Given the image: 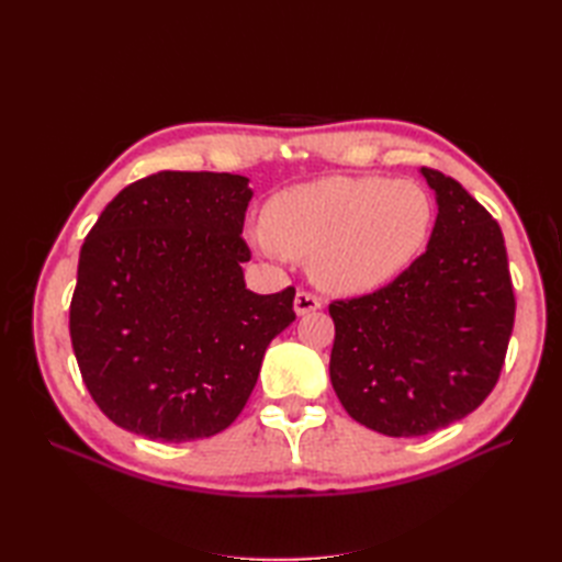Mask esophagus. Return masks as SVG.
I'll return each mask as SVG.
<instances>
[{
    "mask_svg": "<svg viewBox=\"0 0 562 562\" xmlns=\"http://www.w3.org/2000/svg\"><path fill=\"white\" fill-rule=\"evenodd\" d=\"M293 304H295L297 316H304V314H312V312L321 310V297H316V295L310 293V291H297Z\"/></svg>",
    "mask_w": 562,
    "mask_h": 562,
    "instance_id": "1",
    "label": "esophagus"
}]
</instances>
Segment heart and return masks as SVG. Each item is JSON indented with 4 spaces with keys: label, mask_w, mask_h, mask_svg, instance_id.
Returning <instances> with one entry per match:
<instances>
[{
    "label": "heart",
    "mask_w": 562,
    "mask_h": 562,
    "mask_svg": "<svg viewBox=\"0 0 562 562\" xmlns=\"http://www.w3.org/2000/svg\"><path fill=\"white\" fill-rule=\"evenodd\" d=\"M436 199L419 180L323 178L271 196L262 244L310 258L318 285L342 295L382 288L431 239Z\"/></svg>",
    "instance_id": "heart-1"
}]
</instances>
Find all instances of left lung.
Masks as SVG:
<instances>
[{
    "instance_id": "8db88e82",
    "label": "left lung",
    "mask_w": 562,
    "mask_h": 562,
    "mask_svg": "<svg viewBox=\"0 0 562 562\" xmlns=\"http://www.w3.org/2000/svg\"><path fill=\"white\" fill-rule=\"evenodd\" d=\"M438 215L427 250L375 293L330 302V382L384 436H427L495 389L516 297L497 220L457 180L422 168Z\"/></svg>"
}]
</instances>
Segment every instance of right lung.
<instances>
[{
	"label": "right lung",
	"instance_id": "obj_1",
	"mask_svg": "<svg viewBox=\"0 0 562 562\" xmlns=\"http://www.w3.org/2000/svg\"><path fill=\"white\" fill-rule=\"evenodd\" d=\"M248 178L161 171L119 192L87 234L70 302L81 380L116 427L182 443L239 417L295 288L255 295L241 265Z\"/></svg>",
	"mask_w": 562,
	"mask_h": 562
}]
</instances>
